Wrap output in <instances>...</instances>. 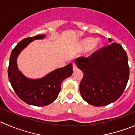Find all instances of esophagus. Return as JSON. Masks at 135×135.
<instances>
[{"mask_svg":"<svg viewBox=\"0 0 135 135\" xmlns=\"http://www.w3.org/2000/svg\"><path fill=\"white\" fill-rule=\"evenodd\" d=\"M73 70H76V69H77V66H76V65L74 63V62L73 64Z\"/></svg>","mask_w":135,"mask_h":135,"instance_id":"34e87169","label":"esophagus"}]
</instances>
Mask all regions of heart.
<instances>
[{
	"label": "heart",
	"mask_w": 135,
	"mask_h": 135,
	"mask_svg": "<svg viewBox=\"0 0 135 135\" xmlns=\"http://www.w3.org/2000/svg\"><path fill=\"white\" fill-rule=\"evenodd\" d=\"M100 44L99 38L93 39L92 38H86L80 42V47L82 50H85L88 47V52L89 54H93L98 50Z\"/></svg>",
	"instance_id": "1"
}]
</instances>
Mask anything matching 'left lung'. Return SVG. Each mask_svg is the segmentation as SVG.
Segmentation results:
<instances>
[{"label": "left lung", "mask_w": 135, "mask_h": 135, "mask_svg": "<svg viewBox=\"0 0 135 135\" xmlns=\"http://www.w3.org/2000/svg\"><path fill=\"white\" fill-rule=\"evenodd\" d=\"M99 49L89 57L76 59L84 73L80 84L81 97L91 105L103 107L114 103L122 95L129 77L126 51L113 42Z\"/></svg>", "instance_id": "obj_1"}]
</instances>
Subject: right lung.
I'll use <instances>...</instances> for the list:
<instances>
[{"label": "right lung", "mask_w": 135, "mask_h": 135, "mask_svg": "<svg viewBox=\"0 0 135 135\" xmlns=\"http://www.w3.org/2000/svg\"><path fill=\"white\" fill-rule=\"evenodd\" d=\"M45 36V35H38L19 42L12 50L8 69L9 81L16 95L27 104L38 107L48 105L55 101L61 90L62 81L71 76L73 71V64L70 62L41 78L30 79L18 70L17 58L19 54L31 42Z\"/></svg>", "instance_id": "right-lung-1"}]
</instances>
